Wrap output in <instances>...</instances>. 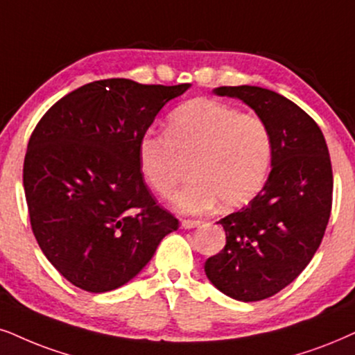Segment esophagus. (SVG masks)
Listing matches in <instances>:
<instances>
[{"mask_svg": "<svg viewBox=\"0 0 355 355\" xmlns=\"http://www.w3.org/2000/svg\"><path fill=\"white\" fill-rule=\"evenodd\" d=\"M201 221L198 219H182V227L183 230H193V227L200 226Z\"/></svg>", "mask_w": 355, "mask_h": 355, "instance_id": "1", "label": "esophagus"}]
</instances>
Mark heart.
I'll use <instances>...</instances> for the list:
<instances>
[{"instance_id":"1","label":"heart","mask_w":355,"mask_h":355,"mask_svg":"<svg viewBox=\"0 0 355 355\" xmlns=\"http://www.w3.org/2000/svg\"><path fill=\"white\" fill-rule=\"evenodd\" d=\"M273 141L257 114L206 98L178 106L168 116L167 132H146L139 141V165L157 193L177 190L185 162L193 159L195 178L177 203L187 213H201L221 201L223 208L248 205L266 185Z\"/></svg>"}]
</instances>
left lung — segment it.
I'll list each match as a JSON object with an SVG mask.
<instances>
[{
    "instance_id": "8db88e82",
    "label": "left lung",
    "mask_w": 355,
    "mask_h": 355,
    "mask_svg": "<svg viewBox=\"0 0 355 355\" xmlns=\"http://www.w3.org/2000/svg\"><path fill=\"white\" fill-rule=\"evenodd\" d=\"M268 124L272 170L250 203L219 219L226 245L205 263L206 277L227 297L260 302L284 290L320 248L333 206V168L320 125L272 89L219 87Z\"/></svg>"
}]
</instances>
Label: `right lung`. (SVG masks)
<instances>
[{"instance_id": "add662e5", "label": "right lung", "mask_w": 355, "mask_h": 355, "mask_svg": "<svg viewBox=\"0 0 355 355\" xmlns=\"http://www.w3.org/2000/svg\"><path fill=\"white\" fill-rule=\"evenodd\" d=\"M188 87L98 80L60 98L35 125L22 168L31 227L71 285L119 288L178 230L146 185L139 141Z\"/></svg>"}]
</instances>
